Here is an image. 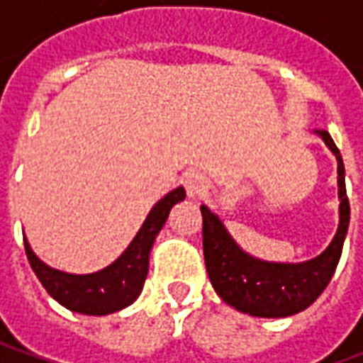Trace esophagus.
Masks as SVG:
<instances>
[{
  "mask_svg": "<svg viewBox=\"0 0 363 363\" xmlns=\"http://www.w3.org/2000/svg\"><path fill=\"white\" fill-rule=\"evenodd\" d=\"M184 189H186L190 198H198L204 194L206 189H208V184H206V179L202 174L192 173L184 177Z\"/></svg>",
  "mask_w": 363,
  "mask_h": 363,
  "instance_id": "1",
  "label": "esophagus"
}]
</instances>
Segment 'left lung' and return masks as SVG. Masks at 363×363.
I'll return each mask as SVG.
<instances>
[{
    "label": "left lung",
    "mask_w": 363,
    "mask_h": 363,
    "mask_svg": "<svg viewBox=\"0 0 363 363\" xmlns=\"http://www.w3.org/2000/svg\"><path fill=\"white\" fill-rule=\"evenodd\" d=\"M333 151L338 163V229L325 251L303 262H272L243 251L231 237L218 213L208 206L202 212V243L206 270L216 294L233 309L252 317L280 319L305 311L325 291L342 255L350 223V204L346 196L344 163L340 151L325 130H315Z\"/></svg>",
    "instance_id": "obj_1"
}]
</instances>
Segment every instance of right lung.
Masks as SVG:
<instances>
[{"mask_svg":"<svg viewBox=\"0 0 363 363\" xmlns=\"http://www.w3.org/2000/svg\"><path fill=\"white\" fill-rule=\"evenodd\" d=\"M186 192L182 186L171 190L147 213L140 231L126 251L108 267L91 274H69L48 267L38 259L25 237V251L46 291L66 309L82 315H111L122 311L140 297L150 270V255L159 231L165 225L174 204L182 202Z\"/></svg>","mask_w":363,"mask_h":363,"instance_id":"obj_1","label":"right lung"}]
</instances>
